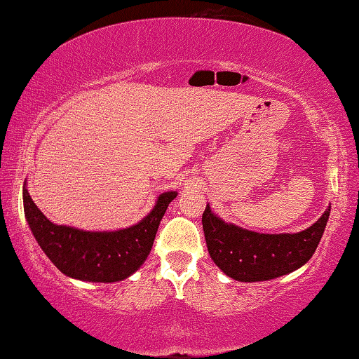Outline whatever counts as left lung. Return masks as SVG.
Listing matches in <instances>:
<instances>
[{
    "label": "left lung",
    "mask_w": 359,
    "mask_h": 359,
    "mask_svg": "<svg viewBox=\"0 0 359 359\" xmlns=\"http://www.w3.org/2000/svg\"><path fill=\"white\" fill-rule=\"evenodd\" d=\"M331 205L301 233L264 234L226 223L205 205L203 229L210 258L238 282H266L299 269L317 250Z\"/></svg>",
    "instance_id": "left-lung-1"
}]
</instances>
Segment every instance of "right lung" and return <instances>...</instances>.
Here are the masks:
<instances>
[{
	"mask_svg": "<svg viewBox=\"0 0 359 359\" xmlns=\"http://www.w3.org/2000/svg\"><path fill=\"white\" fill-rule=\"evenodd\" d=\"M177 191H165L141 222L115 231H85L55 224L42 214L23 185V210L36 242L65 276L82 282L112 283L135 274L154 245L158 226Z\"/></svg>",
	"mask_w": 359,
	"mask_h": 359,
	"instance_id": "add662e5",
	"label": "right lung"
}]
</instances>
